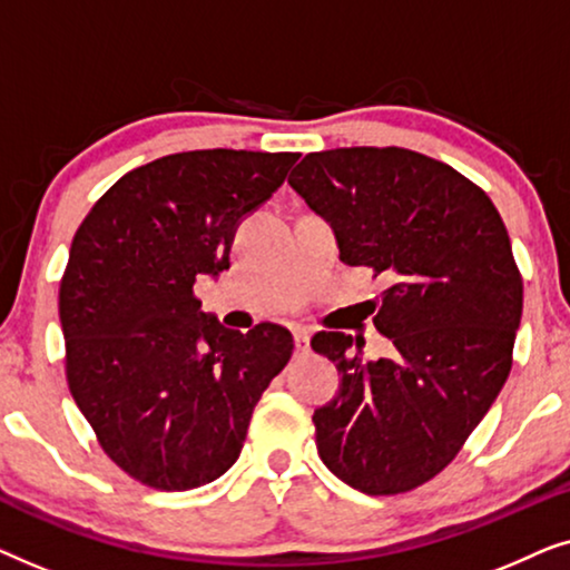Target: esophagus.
<instances>
[{"instance_id":"34e87169","label":"esophagus","mask_w":570,"mask_h":570,"mask_svg":"<svg viewBox=\"0 0 570 570\" xmlns=\"http://www.w3.org/2000/svg\"><path fill=\"white\" fill-rule=\"evenodd\" d=\"M293 340H295V353H306L308 340H311L308 330H293Z\"/></svg>"}]
</instances>
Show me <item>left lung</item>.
Returning a JSON list of instances; mask_svg holds the SVG:
<instances>
[{
	"instance_id": "left-lung-1",
	"label": "left lung",
	"mask_w": 570,
	"mask_h": 570,
	"mask_svg": "<svg viewBox=\"0 0 570 570\" xmlns=\"http://www.w3.org/2000/svg\"><path fill=\"white\" fill-rule=\"evenodd\" d=\"M332 225L340 259L389 287L373 324L392 355L318 332L311 347L342 373L314 412L330 472L368 495L435 478L485 417L511 371L524 285L498 209L446 163L404 147L311 153L287 178Z\"/></svg>"
}]
</instances>
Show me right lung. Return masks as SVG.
I'll return each instance as SVG.
<instances>
[{
	"label": "right lung",
	"instance_id": "add662e5",
	"mask_svg": "<svg viewBox=\"0 0 570 570\" xmlns=\"http://www.w3.org/2000/svg\"><path fill=\"white\" fill-rule=\"evenodd\" d=\"M298 153L191 150L121 176L69 248L59 285L67 384L100 446L155 490L230 470L248 420L293 355L291 332L225 330L194 298L230 267V244Z\"/></svg>",
	"mask_w": 570,
	"mask_h": 570
}]
</instances>
